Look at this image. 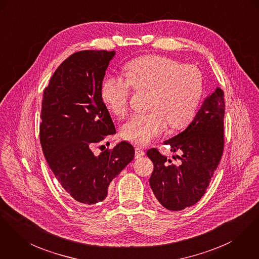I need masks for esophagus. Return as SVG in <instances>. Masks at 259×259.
I'll return each mask as SVG.
<instances>
[{"label":"esophagus","mask_w":259,"mask_h":259,"mask_svg":"<svg viewBox=\"0 0 259 259\" xmlns=\"http://www.w3.org/2000/svg\"><path fill=\"white\" fill-rule=\"evenodd\" d=\"M145 155V152L141 149V148H136L135 149V158L139 159L141 157H143Z\"/></svg>","instance_id":"1"}]
</instances>
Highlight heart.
<instances>
[{"instance_id":"b5f03b06","label":"heart","mask_w":259,"mask_h":259,"mask_svg":"<svg viewBox=\"0 0 259 259\" xmlns=\"http://www.w3.org/2000/svg\"><path fill=\"white\" fill-rule=\"evenodd\" d=\"M126 79L118 75L106 77L101 85V98L117 117L126 115L132 89L151 91L149 112L132 115L121 127L122 138L144 146L161 135L167 124L172 129L183 128L194 118L204 92L203 75L190 64L177 60L146 55L125 66Z\"/></svg>"}]
</instances>
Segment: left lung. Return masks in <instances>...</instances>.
I'll return each mask as SVG.
<instances>
[{
    "mask_svg": "<svg viewBox=\"0 0 259 259\" xmlns=\"http://www.w3.org/2000/svg\"><path fill=\"white\" fill-rule=\"evenodd\" d=\"M224 92L217 88L203 101L188 127L163 142L178 153L180 164L172 163L155 148L147 152L154 163L150 186L159 203L180 211L197 203L205 194L224 150Z\"/></svg>",
    "mask_w": 259,
    "mask_h": 259,
    "instance_id": "left-lung-1",
    "label": "left lung"
}]
</instances>
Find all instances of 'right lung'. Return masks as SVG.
Listing matches in <instances>:
<instances>
[{"mask_svg": "<svg viewBox=\"0 0 259 259\" xmlns=\"http://www.w3.org/2000/svg\"><path fill=\"white\" fill-rule=\"evenodd\" d=\"M115 51L83 50L65 60L43 93L40 143L49 167L78 203L105 199L108 186L134 159L133 146L122 141L99 156L93 147L116 133L101 98L105 71Z\"/></svg>", "mask_w": 259, "mask_h": 259, "instance_id": "add662e5", "label": "right lung"}]
</instances>
